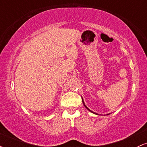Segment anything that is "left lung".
I'll return each mask as SVG.
<instances>
[{
    "instance_id": "8db88e82",
    "label": "left lung",
    "mask_w": 147,
    "mask_h": 147,
    "mask_svg": "<svg viewBox=\"0 0 147 147\" xmlns=\"http://www.w3.org/2000/svg\"><path fill=\"white\" fill-rule=\"evenodd\" d=\"M82 102H83V104H84V106H85V107H86V109H88V110L89 111H90V112H92V113H94V114H96V115H98V114H97V113H94V112H92V111H91L90 110V109H88V107H87V106L85 105V104H84V101H83V99H82ZM109 114H110V113H109ZM109 114H107V115H109Z\"/></svg>"
}]
</instances>
